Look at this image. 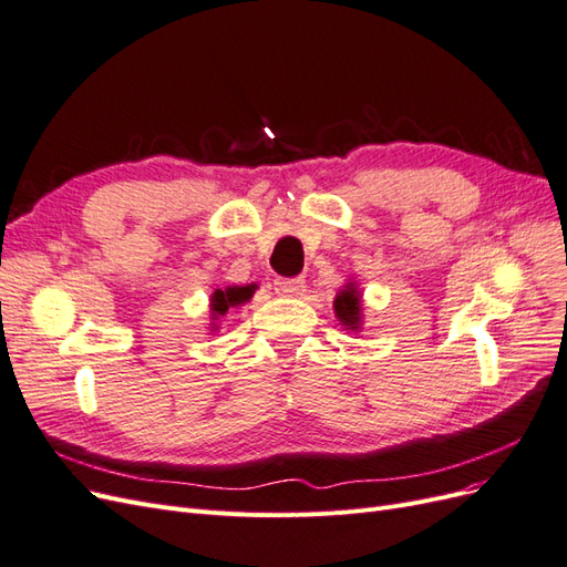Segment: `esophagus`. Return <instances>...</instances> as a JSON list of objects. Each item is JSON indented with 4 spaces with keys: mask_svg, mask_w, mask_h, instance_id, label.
Listing matches in <instances>:
<instances>
[{
    "mask_svg": "<svg viewBox=\"0 0 567 567\" xmlns=\"http://www.w3.org/2000/svg\"><path fill=\"white\" fill-rule=\"evenodd\" d=\"M274 290L279 296H302L305 293V279L296 277V279H277L274 281Z\"/></svg>",
    "mask_w": 567,
    "mask_h": 567,
    "instance_id": "esophagus-1",
    "label": "esophagus"
}]
</instances>
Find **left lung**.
<instances>
[{
	"mask_svg": "<svg viewBox=\"0 0 567 567\" xmlns=\"http://www.w3.org/2000/svg\"><path fill=\"white\" fill-rule=\"evenodd\" d=\"M333 310L338 321L346 326V329L359 331L364 315H362V290L357 288L354 281H348V286H342V290L333 300Z\"/></svg>",
	"mask_w": 567,
	"mask_h": 567,
	"instance_id": "1",
	"label": "left lung"
}]
</instances>
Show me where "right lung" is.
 Here are the masks:
<instances>
[{
	"label": "right lung",
	"instance_id": "right-lung-1",
	"mask_svg": "<svg viewBox=\"0 0 567 567\" xmlns=\"http://www.w3.org/2000/svg\"><path fill=\"white\" fill-rule=\"evenodd\" d=\"M255 284L248 286H227V288H215V293L210 296V312H213V321H217L219 317H225L231 307L244 305L252 298L255 293ZM215 326V323H213Z\"/></svg>",
	"mask_w": 567,
	"mask_h": 567
}]
</instances>
